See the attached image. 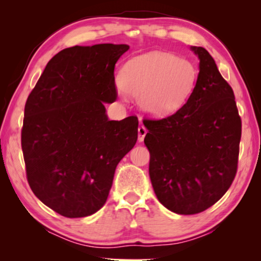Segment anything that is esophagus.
I'll use <instances>...</instances> for the list:
<instances>
[{
  "instance_id": "esophagus-1",
  "label": "esophagus",
  "mask_w": 261,
  "mask_h": 261,
  "mask_svg": "<svg viewBox=\"0 0 261 261\" xmlns=\"http://www.w3.org/2000/svg\"><path fill=\"white\" fill-rule=\"evenodd\" d=\"M146 134H147V129H146V127L145 126L139 127V129H138V140L140 141V142L144 141Z\"/></svg>"
}]
</instances>
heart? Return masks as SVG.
I'll return each instance as SVG.
<instances>
[{
    "label": "heart",
    "mask_w": 261,
    "mask_h": 261,
    "mask_svg": "<svg viewBox=\"0 0 261 261\" xmlns=\"http://www.w3.org/2000/svg\"><path fill=\"white\" fill-rule=\"evenodd\" d=\"M198 71L188 59L149 52L128 60L120 72V92L138 97L140 108L154 117L178 112L194 92Z\"/></svg>",
    "instance_id": "heart-1"
}]
</instances>
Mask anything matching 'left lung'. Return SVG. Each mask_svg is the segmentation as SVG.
I'll return each mask as SVG.
<instances>
[{
    "instance_id": "left-lung-1",
    "label": "left lung",
    "mask_w": 261,
    "mask_h": 261,
    "mask_svg": "<svg viewBox=\"0 0 261 261\" xmlns=\"http://www.w3.org/2000/svg\"><path fill=\"white\" fill-rule=\"evenodd\" d=\"M196 88L188 102L162 120H145L149 178L159 202L171 212L194 215L226 194L238 169L241 119L233 89L203 47Z\"/></svg>"
}]
</instances>
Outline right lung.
<instances>
[{
	"label": "right lung",
	"mask_w": 261,
	"mask_h": 261,
	"mask_svg": "<svg viewBox=\"0 0 261 261\" xmlns=\"http://www.w3.org/2000/svg\"><path fill=\"white\" fill-rule=\"evenodd\" d=\"M126 44L73 46L46 65L24 106L21 147L34 195L60 215L105 205L120 160L138 140V117L110 121L115 64Z\"/></svg>",
	"instance_id": "1"
}]
</instances>
